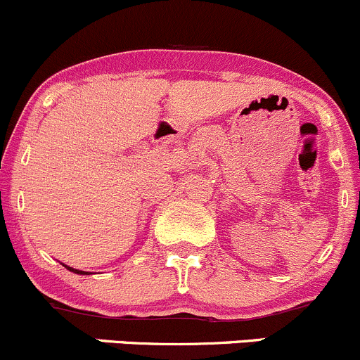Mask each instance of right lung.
<instances>
[{
  "mask_svg": "<svg viewBox=\"0 0 360 360\" xmlns=\"http://www.w3.org/2000/svg\"><path fill=\"white\" fill-rule=\"evenodd\" d=\"M67 268H68V266H67ZM68 269H70V271H73V273H79V274H87V273H84V271H79V269H73V268H68Z\"/></svg>",
  "mask_w": 360,
  "mask_h": 360,
  "instance_id": "right-lung-1",
  "label": "right lung"
}]
</instances>
